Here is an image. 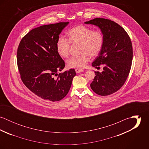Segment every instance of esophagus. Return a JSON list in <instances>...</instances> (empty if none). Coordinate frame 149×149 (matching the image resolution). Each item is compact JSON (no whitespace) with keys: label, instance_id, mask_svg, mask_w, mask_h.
Instances as JSON below:
<instances>
[{"label":"esophagus","instance_id":"1","mask_svg":"<svg viewBox=\"0 0 149 149\" xmlns=\"http://www.w3.org/2000/svg\"><path fill=\"white\" fill-rule=\"evenodd\" d=\"M75 71H76V72L77 73H80L83 72L84 70L82 69H80V68H76V69H75Z\"/></svg>","mask_w":149,"mask_h":149}]
</instances>
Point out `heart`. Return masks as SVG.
Instances as JSON below:
<instances>
[{
    "label": "heart",
    "instance_id": "obj_1",
    "mask_svg": "<svg viewBox=\"0 0 149 149\" xmlns=\"http://www.w3.org/2000/svg\"><path fill=\"white\" fill-rule=\"evenodd\" d=\"M67 36L69 40L60 37L56 45L57 52L61 57L66 58L69 56L70 43L80 46L81 55L71 57L67 61L66 64L69 68H84L89 61L90 57H95L98 56L103 45L104 37L100 31H93L82 24L70 29Z\"/></svg>",
    "mask_w": 149,
    "mask_h": 149
}]
</instances>
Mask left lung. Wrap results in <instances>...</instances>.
<instances>
[{"label": "left lung", "mask_w": 149, "mask_h": 149, "mask_svg": "<svg viewBox=\"0 0 149 149\" xmlns=\"http://www.w3.org/2000/svg\"><path fill=\"white\" fill-rule=\"evenodd\" d=\"M85 23L97 26L104 37L102 49L92 64L96 68L104 65L103 71L95 72L91 88L99 95L112 94L123 85L129 74L133 56L131 40L122 27L109 19L97 18Z\"/></svg>", "instance_id": "obj_1"}]
</instances>
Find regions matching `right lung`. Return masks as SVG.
Listing matches in <instances>:
<instances>
[{
    "label": "right lung",
    "instance_id": "obj_1",
    "mask_svg": "<svg viewBox=\"0 0 149 149\" xmlns=\"http://www.w3.org/2000/svg\"><path fill=\"white\" fill-rule=\"evenodd\" d=\"M69 22L43 25L30 31L19 43L17 64L23 84L44 100L57 102L68 94L75 70L59 73L65 63L57 52L59 35Z\"/></svg>",
    "mask_w": 149,
    "mask_h": 149
}]
</instances>
